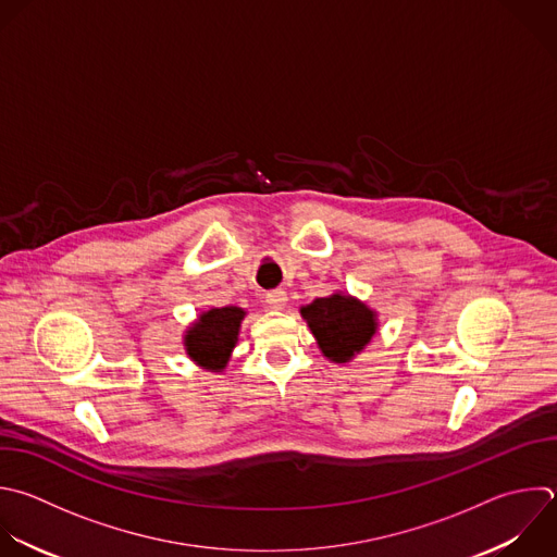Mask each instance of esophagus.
<instances>
[{
  "mask_svg": "<svg viewBox=\"0 0 557 557\" xmlns=\"http://www.w3.org/2000/svg\"><path fill=\"white\" fill-rule=\"evenodd\" d=\"M265 302L270 309H283L287 305V294L283 289H272L265 294Z\"/></svg>",
  "mask_w": 557,
  "mask_h": 557,
  "instance_id": "esophagus-1",
  "label": "esophagus"
}]
</instances>
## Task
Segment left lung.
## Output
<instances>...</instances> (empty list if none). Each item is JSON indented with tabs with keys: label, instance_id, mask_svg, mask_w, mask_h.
<instances>
[{
	"label": "left lung",
	"instance_id": "8db88e82",
	"mask_svg": "<svg viewBox=\"0 0 557 557\" xmlns=\"http://www.w3.org/2000/svg\"><path fill=\"white\" fill-rule=\"evenodd\" d=\"M320 352L333 363H350L379 331V313L363 300L333 292L300 307Z\"/></svg>",
	"mask_w": 557,
	"mask_h": 557
}]
</instances>
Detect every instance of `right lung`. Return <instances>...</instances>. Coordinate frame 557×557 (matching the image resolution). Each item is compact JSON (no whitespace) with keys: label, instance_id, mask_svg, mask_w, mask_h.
Listing matches in <instances>:
<instances>
[{"label":"right lung","instance_id":"1","mask_svg":"<svg viewBox=\"0 0 557 557\" xmlns=\"http://www.w3.org/2000/svg\"><path fill=\"white\" fill-rule=\"evenodd\" d=\"M246 318L242 307H211L185 329L183 346L187 357L209 372H222L231 361Z\"/></svg>","mask_w":557,"mask_h":557}]
</instances>
